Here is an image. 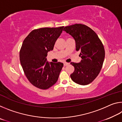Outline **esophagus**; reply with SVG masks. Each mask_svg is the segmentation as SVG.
Listing matches in <instances>:
<instances>
[{"instance_id":"obj_1","label":"esophagus","mask_w":122,"mask_h":122,"mask_svg":"<svg viewBox=\"0 0 122 122\" xmlns=\"http://www.w3.org/2000/svg\"><path fill=\"white\" fill-rule=\"evenodd\" d=\"M63 65H64V66H67V65H69V63L65 62V63H63Z\"/></svg>"}]
</instances>
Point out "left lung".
I'll return each mask as SVG.
<instances>
[{
  "instance_id": "8db88e82",
  "label": "left lung",
  "mask_w": 122,
  "mask_h": 122,
  "mask_svg": "<svg viewBox=\"0 0 122 122\" xmlns=\"http://www.w3.org/2000/svg\"><path fill=\"white\" fill-rule=\"evenodd\" d=\"M63 30L74 39L76 50L81 51L80 62L71 63L75 68L71 77L76 83L87 85L95 79L102 68L105 57L104 46L96 33L84 25L66 26Z\"/></svg>"
}]
</instances>
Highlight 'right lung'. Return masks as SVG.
<instances>
[{"label": "right lung", "mask_w": 122, "mask_h": 122, "mask_svg": "<svg viewBox=\"0 0 122 122\" xmlns=\"http://www.w3.org/2000/svg\"><path fill=\"white\" fill-rule=\"evenodd\" d=\"M63 27L34 30L22 44L20 61L25 74L33 85L41 89H47L56 83L63 66L61 62H48L46 59Z\"/></svg>", "instance_id": "right-lung-1"}]
</instances>
